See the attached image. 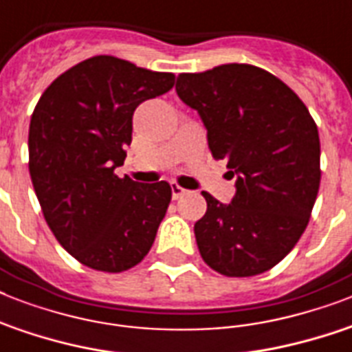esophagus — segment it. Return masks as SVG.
Instances as JSON below:
<instances>
[{
    "instance_id": "34e87169",
    "label": "esophagus",
    "mask_w": 352,
    "mask_h": 352,
    "mask_svg": "<svg viewBox=\"0 0 352 352\" xmlns=\"http://www.w3.org/2000/svg\"><path fill=\"white\" fill-rule=\"evenodd\" d=\"M184 193H186V190H184V188L179 186V184H175V182H171V197L179 199V197H182Z\"/></svg>"
}]
</instances>
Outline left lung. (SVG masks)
I'll list each match as a JSON object with an SVG mask.
<instances>
[{"instance_id":"1","label":"left lung","mask_w":352,"mask_h":352,"mask_svg":"<svg viewBox=\"0 0 352 352\" xmlns=\"http://www.w3.org/2000/svg\"><path fill=\"white\" fill-rule=\"evenodd\" d=\"M175 91L235 179L232 203L203 192L206 214L193 232L204 263L228 278L267 272L300 241L316 203L320 137L311 113L289 85L246 63L182 73Z\"/></svg>"}]
</instances>
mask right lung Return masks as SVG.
<instances>
[{"label":"right lung","instance_id":"1","mask_svg":"<svg viewBox=\"0 0 352 352\" xmlns=\"http://www.w3.org/2000/svg\"><path fill=\"white\" fill-rule=\"evenodd\" d=\"M173 84L171 73L104 54L60 74L36 104L29 127L32 186L58 243L85 267L124 272L153 245L170 184H140L115 170L131 144L135 109Z\"/></svg>","mask_w":352,"mask_h":352}]
</instances>
